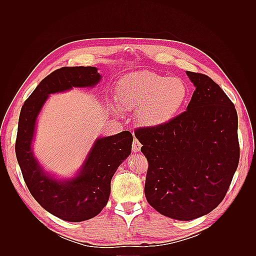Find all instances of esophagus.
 Masks as SVG:
<instances>
[{"label":"esophagus","mask_w":256,"mask_h":256,"mask_svg":"<svg viewBox=\"0 0 256 256\" xmlns=\"http://www.w3.org/2000/svg\"><path fill=\"white\" fill-rule=\"evenodd\" d=\"M141 147H142V144L140 143V141H138V138H134V142H132V152H140Z\"/></svg>","instance_id":"34e87169"}]
</instances>
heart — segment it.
I'll return each mask as SVG.
<instances>
[{"label": "heart", "instance_id": "b5f03b06", "mask_svg": "<svg viewBox=\"0 0 256 256\" xmlns=\"http://www.w3.org/2000/svg\"><path fill=\"white\" fill-rule=\"evenodd\" d=\"M118 104L124 110H138V120L145 127H160L180 113L189 97L182 79L150 72L126 76L118 88Z\"/></svg>", "mask_w": 256, "mask_h": 256}]
</instances>
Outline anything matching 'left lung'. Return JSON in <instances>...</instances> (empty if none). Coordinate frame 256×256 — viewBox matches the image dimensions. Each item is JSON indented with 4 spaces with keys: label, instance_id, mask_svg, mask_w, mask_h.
I'll return each instance as SVG.
<instances>
[{
    "label": "left lung",
    "instance_id": "8db88e82",
    "mask_svg": "<svg viewBox=\"0 0 256 256\" xmlns=\"http://www.w3.org/2000/svg\"><path fill=\"white\" fill-rule=\"evenodd\" d=\"M187 76L196 86L187 110L166 125L134 131L148 162L147 202L164 216L184 221L222 202L240 154L234 104L208 76Z\"/></svg>",
    "mask_w": 256,
    "mask_h": 256
}]
</instances>
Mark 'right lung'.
Wrapping results in <instances>:
<instances>
[{
    "label": "right lung",
    "instance_id": "add662e5",
    "mask_svg": "<svg viewBox=\"0 0 256 256\" xmlns=\"http://www.w3.org/2000/svg\"><path fill=\"white\" fill-rule=\"evenodd\" d=\"M100 80L96 67H62L37 85L21 108L16 138V156L30 194L46 210L69 222L94 218L106 205L111 180L131 152L132 134L122 131L98 138L80 174L72 180L58 182L44 172L33 156L35 122L42 106L52 92L72 88L94 86Z\"/></svg>",
    "mask_w": 256,
    "mask_h": 256
}]
</instances>
